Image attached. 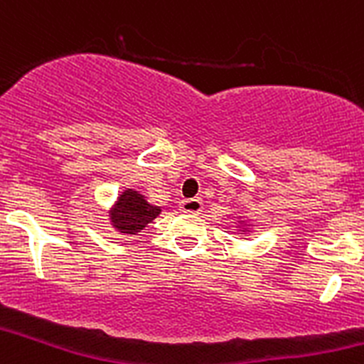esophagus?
<instances>
[{
    "label": "esophagus",
    "mask_w": 364,
    "mask_h": 364,
    "mask_svg": "<svg viewBox=\"0 0 364 364\" xmlns=\"http://www.w3.org/2000/svg\"><path fill=\"white\" fill-rule=\"evenodd\" d=\"M203 199H199V197H193V199H185L181 200V204H179V208H181V211H185V213H199V211H203Z\"/></svg>",
    "instance_id": "esophagus-1"
}]
</instances>
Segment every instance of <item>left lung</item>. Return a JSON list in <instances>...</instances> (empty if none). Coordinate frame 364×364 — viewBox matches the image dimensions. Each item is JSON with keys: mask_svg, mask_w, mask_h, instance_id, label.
I'll list each match as a JSON object with an SVG mask.
<instances>
[{"mask_svg": "<svg viewBox=\"0 0 364 364\" xmlns=\"http://www.w3.org/2000/svg\"><path fill=\"white\" fill-rule=\"evenodd\" d=\"M236 218H238V220H236V229H238V235H242V236L250 235V231H252V224H250V222H247L245 218H242V217H236Z\"/></svg>", "mask_w": 364, "mask_h": 364, "instance_id": "obj_1", "label": "left lung"}]
</instances>
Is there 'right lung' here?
Returning a JSON list of instances; mask_svg holds the SVG:
<instances>
[{
	"label": "right lung",
	"instance_id": "add662e5",
	"mask_svg": "<svg viewBox=\"0 0 364 364\" xmlns=\"http://www.w3.org/2000/svg\"><path fill=\"white\" fill-rule=\"evenodd\" d=\"M160 213L161 208L151 204L139 190L124 188L108 210V220L117 232L133 236L142 232Z\"/></svg>",
	"mask_w": 364,
	"mask_h": 364
}]
</instances>
